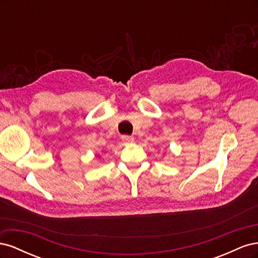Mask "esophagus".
<instances>
[{"label": "esophagus", "instance_id": "1", "mask_svg": "<svg viewBox=\"0 0 258 258\" xmlns=\"http://www.w3.org/2000/svg\"><path fill=\"white\" fill-rule=\"evenodd\" d=\"M121 140L124 143H132L135 141V138L131 137V136H122Z\"/></svg>", "mask_w": 258, "mask_h": 258}]
</instances>
